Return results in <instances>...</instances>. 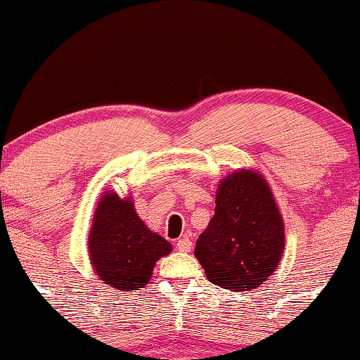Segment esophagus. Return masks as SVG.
Listing matches in <instances>:
<instances>
[{
	"instance_id": "34e87169",
	"label": "esophagus",
	"mask_w": 360,
	"mask_h": 360,
	"mask_svg": "<svg viewBox=\"0 0 360 360\" xmlns=\"http://www.w3.org/2000/svg\"><path fill=\"white\" fill-rule=\"evenodd\" d=\"M191 247H193V242L189 240L188 237L179 238V240L176 242V249L179 252H189V250H191Z\"/></svg>"
}]
</instances>
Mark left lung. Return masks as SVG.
I'll list each match as a JSON object with an SVG mask.
<instances>
[{
  "label": "left lung",
  "mask_w": 360,
  "mask_h": 360,
  "mask_svg": "<svg viewBox=\"0 0 360 360\" xmlns=\"http://www.w3.org/2000/svg\"><path fill=\"white\" fill-rule=\"evenodd\" d=\"M214 214L200 235L194 255L213 284L250 291L264 284L284 252V221L267 179L238 169L217 188Z\"/></svg>",
  "instance_id": "1"
}]
</instances>
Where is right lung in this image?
I'll use <instances>...</instances> for the list:
<instances>
[{"label": "right lung", "instance_id": "right-lung-1", "mask_svg": "<svg viewBox=\"0 0 360 360\" xmlns=\"http://www.w3.org/2000/svg\"><path fill=\"white\" fill-rule=\"evenodd\" d=\"M88 250L100 281L117 291H134L148 284L155 262L172 245L142 221L131 196L106 189L94 208Z\"/></svg>", "mask_w": 360, "mask_h": 360}]
</instances>
